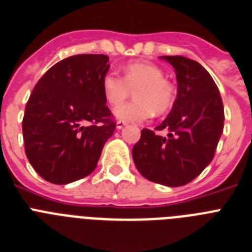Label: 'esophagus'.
Masks as SVG:
<instances>
[{
	"instance_id": "34e87169",
	"label": "esophagus",
	"mask_w": 252,
	"mask_h": 252,
	"mask_svg": "<svg viewBox=\"0 0 252 252\" xmlns=\"http://www.w3.org/2000/svg\"><path fill=\"white\" fill-rule=\"evenodd\" d=\"M126 126V123L122 122V120H119V122L116 123V129H122V128H124V126Z\"/></svg>"
}]
</instances>
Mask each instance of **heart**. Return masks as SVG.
I'll return each instance as SVG.
<instances>
[{
  "label": "heart",
  "instance_id": "b5f03b06",
  "mask_svg": "<svg viewBox=\"0 0 252 252\" xmlns=\"http://www.w3.org/2000/svg\"><path fill=\"white\" fill-rule=\"evenodd\" d=\"M102 91L107 102L117 106L134 92L136 100L116 107L114 114L123 122L138 123L150 119L154 113L164 114L173 106L175 90L164 78V71L146 61L130 63L124 75L107 73L102 79Z\"/></svg>",
  "mask_w": 252,
  "mask_h": 252
}]
</instances>
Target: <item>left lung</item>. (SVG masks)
Segmentation results:
<instances>
[{"label":"left lung","mask_w":252,"mask_h":252,"mask_svg":"<svg viewBox=\"0 0 252 252\" xmlns=\"http://www.w3.org/2000/svg\"><path fill=\"white\" fill-rule=\"evenodd\" d=\"M174 67L177 98L156 126L168 137L142 129L132 156L138 172L151 182L179 187L193 181L214 158L224 128V109L214 79L197 61L161 56Z\"/></svg>","instance_id":"left-lung-1"}]
</instances>
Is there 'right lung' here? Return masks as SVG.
I'll return each mask as SVG.
<instances>
[{"label": "right lung", "mask_w": 252, "mask_h": 252, "mask_svg": "<svg viewBox=\"0 0 252 252\" xmlns=\"http://www.w3.org/2000/svg\"><path fill=\"white\" fill-rule=\"evenodd\" d=\"M106 55H75L48 69L35 84L23 119L25 155L42 178L67 185L90 175L113 136L102 91Z\"/></svg>", "instance_id": "add662e5"}]
</instances>
